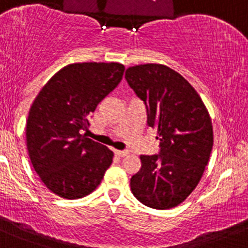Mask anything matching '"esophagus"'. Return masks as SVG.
<instances>
[{
	"label": "esophagus",
	"mask_w": 248,
	"mask_h": 248,
	"mask_svg": "<svg viewBox=\"0 0 248 248\" xmlns=\"http://www.w3.org/2000/svg\"><path fill=\"white\" fill-rule=\"evenodd\" d=\"M114 154L119 157H124V156H126L129 153H127L126 150H114Z\"/></svg>",
	"instance_id": "obj_1"
}]
</instances>
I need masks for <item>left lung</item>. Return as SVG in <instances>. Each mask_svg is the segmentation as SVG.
Instances as JSON below:
<instances>
[{
  "instance_id": "8db88e82",
  "label": "left lung",
  "mask_w": 248,
  "mask_h": 248,
  "mask_svg": "<svg viewBox=\"0 0 248 248\" xmlns=\"http://www.w3.org/2000/svg\"><path fill=\"white\" fill-rule=\"evenodd\" d=\"M130 88L147 109L148 126L156 127L160 152L141 155V170L132 175L135 197L154 209H170L196 188L214 144L208 109L192 86L162 64L126 69Z\"/></svg>"
}]
</instances>
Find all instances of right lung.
<instances>
[{
    "instance_id": "add662e5",
    "label": "right lung",
    "mask_w": 248,
    "mask_h": 248,
    "mask_svg": "<svg viewBox=\"0 0 248 248\" xmlns=\"http://www.w3.org/2000/svg\"><path fill=\"white\" fill-rule=\"evenodd\" d=\"M119 63H75L56 73L31 106L27 150L51 192L67 200L89 195L112 163L113 153L81 135L98 104L121 82Z\"/></svg>"
}]
</instances>
